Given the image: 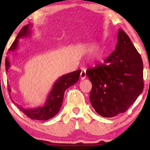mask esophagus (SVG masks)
<instances>
[{
    "label": "esophagus",
    "mask_w": 150,
    "mask_h": 150,
    "mask_svg": "<svg viewBox=\"0 0 150 150\" xmlns=\"http://www.w3.org/2000/svg\"><path fill=\"white\" fill-rule=\"evenodd\" d=\"M86 76H87V75H86V70L83 69L80 73V79L81 80H84V79H85Z\"/></svg>",
    "instance_id": "1"
}]
</instances>
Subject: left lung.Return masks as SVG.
Returning a JSON list of instances; mask_svg holds the SVG:
<instances>
[{"mask_svg":"<svg viewBox=\"0 0 150 150\" xmlns=\"http://www.w3.org/2000/svg\"><path fill=\"white\" fill-rule=\"evenodd\" d=\"M117 39L115 51L105 63L86 72L92 84L89 101L96 112L106 118L125 112L144 87L143 63L140 53L120 29Z\"/></svg>","mask_w":150,"mask_h":150,"instance_id":"8db88e82","label":"left lung"}]
</instances>
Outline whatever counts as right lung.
<instances>
[{"label":"right lung","instance_id":"obj_1","mask_svg":"<svg viewBox=\"0 0 150 150\" xmlns=\"http://www.w3.org/2000/svg\"><path fill=\"white\" fill-rule=\"evenodd\" d=\"M32 25H30V24L22 27V29L17 36L16 39L10 46L9 53L13 52L18 49L19 39L20 38L30 37V35L32 32ZM10 68V63L8 61V58L7 57L6 58V71H8ZM80 73L81 70H77L76 71L67 73L60 77L55 82L51 92H49V95H48L45 104L42 106H38V107L34 108H26L21 106V105H19L17 103H15L13 100L12 101L16 104V106H18L20 111H22L24 114L28 116L31 119L38 120H49L50 118L54 117L58 113L62 106V103H63L65 91L70 86L75 85L78 81ZM8 90H9V92H11V89L10 87H8Z\"/></svg>","mask_w":150,"mask_h":150}]
</instances>
